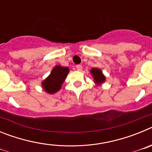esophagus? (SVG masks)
<instances>
[{"instance_id": "34e87169", "label": "esophagus", "mask_w": 152, "mask_h": 152, "mask_svg": "<svg viewBox=\"0 0 152 152\" xmlns=\"http://www.w3.org/2000/svg\"><path fill=\"white\" fill-rule=\"evenodd\" d=\"M76 68H77V71H81V69H82V65L81 64H77V65H76Z\"/></svg>"}]
</instances>
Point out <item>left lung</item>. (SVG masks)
Instances as JSON below:
<instances>
[{"instance_id":"8db88e82","label":"left lung","mask_w":152,"mask_h":152,"mask_svg":"<svg viewBox=\"0 0 152 152\" xmlns=\"http://www.w3.org/2000/svg\"><path fill=\"white\" fill-rule=\"evenodd\" d=\"M91 72L92 74L93 77H94V81L97 84L103 83L105 80V77L102 74L101 70L98 69V68H92L91 70Z\"/></svg>"}]
</instances>
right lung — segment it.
<instances>
[{"instance_id": "obj_1", "label": "right lung", "mask_w": 152, "mask_h": 152, "mask_svg": "<svg viewBox=\"0 0 152 152\" xmlns=\"http://www.w3.org/2000/svg\"><path fill=\"white\" fill-rule=\"evenodd\" d=\"M68 72L69 71L67 67L59 65L55 67L50 75L42 83L44 90L49 94H55L59 91Z\"/></svg>"}]
</instances>
